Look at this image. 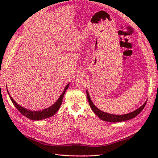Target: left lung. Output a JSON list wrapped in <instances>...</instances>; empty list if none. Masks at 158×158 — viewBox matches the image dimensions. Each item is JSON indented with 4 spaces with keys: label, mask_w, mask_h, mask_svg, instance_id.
<instances>
[{
    "label": "left lung",
    "mask_w": 158,
    "mask_h": 158,
    "mask_svg": "<svg viewBox=\"0 0 158 158\" xmlns=\"http://www.w3.org/2000/svg\"><path fill=\"white\" fill-rule=\"evenodd\" d=\"M86 94H87V97H88L89 106L91 107L93 112L100 119L105 121V122H113V123L120 122H123V121H127V120L135 118V117H136L140 112L142 111L147 103V100H146L145 102L141 106H140L139 109H136L135 110H134V111L131 113H129L127 114H124V115H115V114H110L108 113L102 111V110H100L98 108H97V107L94 105V104L93 102L92 101L91 98H90V96L88 90L86 91Z\"/></svg>",
    "instance_id": "left-lung-1"
}]
</instances>
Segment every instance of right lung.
<instances>
[{"instance_id":"1","label":"right lung","mask_w":158,"mask_h":158,"mask_svg":"<svg viewBox=\"0 0 158 158\" xmlns=\"http://www.w3.org/2000/svg\"><path fill=\"white\" fill-rule=\"evenodd\" d=\"M69 85H70V83H69L68 84L66 85L64 89L63 92L62 93V94L60 96L59 98L56 100V102L53 104V105H52L51 106H49V108H46L45 109H43L41 110H31L24 108V107H23L22 106H20L12 98V97L10 96L9 91L7 90V88H6V90H7L9 98L11 99L13 104L16 107V109H18L23 115L26 116L27 118L30 119L37 121V120H41V119L48 118V117H50L55 115L56 113L59 110L60 106L62 105L64 95L66 89L69 88Z\"/></svg>"}]
</instances>
